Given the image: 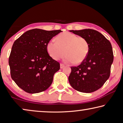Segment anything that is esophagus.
<instances>
[{
  "label": "esophagus",
  "instance_id": "1",
  "mask_svg": "<svg viewBox=\"0 0 123 123\" xmlns=\"http://www.w3.org/2000/svg\"><path fill=\"white\" fill-rule=\"evenodd\" d=\"M60 68H63L65 67V65H64V64H60Z\"/></svg>",
  "mask_w": 123,
  "mask_h": 123
}]
</instances>
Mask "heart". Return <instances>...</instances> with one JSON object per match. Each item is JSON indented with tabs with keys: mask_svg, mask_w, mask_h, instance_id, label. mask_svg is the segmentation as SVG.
Masks as SVG:
<instances>
[{
	"mask_svg": "<svg viewBox=\"0 0 123 123\" xmlns=\"http://www.w3.org/2000/svg\"><path fill=\"white\" fill-rule=\"evenodd\" d=\"M55 40L49 41L46 45L47 53L54 60H59L65 55L66 62L78 65L84 61L89 54V43L84 37L64 32L58 35Z\"/></svg>",
	"mask_w": 123,
	"mask_h": 123,
	"instance_id": "heart-1",
	"label": "heart"
}]
</instances>
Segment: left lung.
Returning a JSON list of instances; mask_svg holds the SVG:
<instances>
[{
    "instance_id": "left-lung-1",
    "label": "left lung",
    "mask_w": 123,
    "mask_h": 123,
    "mask_svg": "<svg viewBox=\"0 0 123 123\" xmlns=\"http://www.w3.org/2000/svg\"><path fill=\"white\" fill-rule=\"evenodd\" d=\"M85 37L90 50L84 61L77 66H71L68 81L74 90L84 93L93 92L102 86L110 76L113 61L111 43L102 33L92 29L71 30Z\"/></svg>"
}]
</instances>
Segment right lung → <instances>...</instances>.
Returning a JSON list of instances; mask_svg holds the SVG:
<instances>
[{
    "label": "right lung",
    "mask_w": 123,
    "mask_h": 123,
    "mask_svg": "<svg viewBox=\"0 0 123 123\" xmlns=\"http://www.w3.org/2000/svg\"><path fill=\"white\" fill-rule=\"evenodd\" d=\"M61 32L34 29L15 40L8 59L11 76L24 91L39 93L50 86L60 64L49 55L46 45Z\"/></svg>",
    "instance_id": "1"
}]
</instances>
